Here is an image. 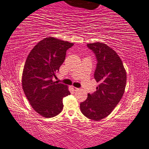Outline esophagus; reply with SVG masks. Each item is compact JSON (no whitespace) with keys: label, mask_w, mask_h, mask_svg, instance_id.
<instances>
[{"label":"esophagus","mask_w":149,"mask_h":149,"mask_svg":"<svg viewBox=\"0 0 149 149\" xmlns=\"http://www.w3.org/2000/svg\"><path fill=\"white\" fill-rule=\"evenodd\" d=\"M72 89L74 91H77V90H79V88H77V87H74V86H72Z\"/></svg>","instance_id":"34e87169"}]
</instances>
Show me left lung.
Segmentation results:
<instances>
[{
  "label": "left lung",
  "instance_id": "obj_1",
  "mask_svg": "<svg viewBox=\"0 0 149 149\" xmlns=\"http://www.w3.org/2000/svg\"><path fill=\"white\" fill-rule=\"evenodd\" d=\"M87 47L97 59L94 78L99 85L95 93L88 94L80 109L89 119L100 120L109 115L122 98L127 73L120 57L106 44L97 42L87 44Z\"/></svg>",
  "mask_w": 149,
  "mask_h": 149
}]
</instances>
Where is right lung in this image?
I'll return each instance as SVG.
<instances>
[{
  "instance_id": "right-lung-1",
  "label": "right lung",
  "mask_w": 149,
  "mask_h": 149,
  "mask_svg": "<svg viewBox=\"0 0 149 149\" xmlns=\"http://www.w3.org/2000/svg\"><path fill=\"white\" fill-rule=\"evenodd\" d=\"M67 41L48 37L40 41L30 52L22 72L24 93L36 112L51 118L63 109V98L70 95L67 85L52 81L72 47Z\"/></svg>"
}]
</instances>
